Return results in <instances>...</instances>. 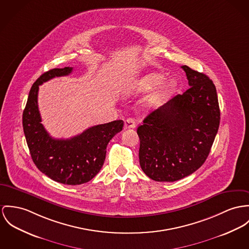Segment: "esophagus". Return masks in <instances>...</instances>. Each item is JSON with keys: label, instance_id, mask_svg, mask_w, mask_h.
Instances as JSON below:
<instances>
[{"label": "esophagus", "instance_id": "1", "mask_svg": "<svg viewBox=\"0 0 249 249\" xmlns=\"http://www.w3.org/2000/svg\"><path fill=\"white\" fill-rule=\"evenodd\" d=\"M124 128L125 129H134V128H135V121H134V119L131 118V117L127 118L125 120V122H124Z\"/></svg>", "mask_w": 249, "mask_h": 249}]
</instances>
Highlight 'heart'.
<instances>
[{
  "label": "heart",
  "instance_id": "obj_1",
  "mask_svg": "<svg viewBox=\"0 0 249 249\" xmlns=\"http://www.w3.org/2000/svg\"><path fill=\"white\" fill-rule=\"evenodd\" d=\"M165 79L166 77L159 73L147 74L143 77L135 79L134 82L127 88L126 95L127 96H135L141 94H146L153 91V89H155L160 85V86L154 93L151 100L152 102H155L159 99H162L169 96L175 90L177 86L176 82L173 79H169L166 81Z\"/></svg>",
  "mask_w": 249,
  "mask_h": 249
}]
</instances>
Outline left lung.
<instances>
[{"label": "left lung", "mask_w": 249, "mask_h": 249, "mask_svg": "<svg viewBox=\"0 0 249 249\" xmlns=\"http://www.w3.org/2000/svg\"><path fill=\"white\" fill-rule=\"evenodd\" d=\"M190 88L152 112L137 128L139 163L157 182H174L206 161L220 125L214 83L203 73L181 66Z\"/></svg>", "instance_id": "8db88e82"}]
</instances>
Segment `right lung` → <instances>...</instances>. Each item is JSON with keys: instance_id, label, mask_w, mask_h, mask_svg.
<instances>
[{"instance_id": "add662e5", "label": "right lung", "mask_w": 249, "mask_h": 249, "mask_svg": "<svg viewBox=\"0 0 249 249\" xmlns=\"http://www.w3.org/2000/svg\"><path fill=\"white\" fill-rule=\"evenodd\" d=\"M73 67L55 68L43 73L32 85L22 114V127L32 160L38 170L64 185H80L93 179L101 170L106 148L122 131L123 120L93 126L69 139L50 136L41 124L38 111V86L56 77L69 75Z\"/></svg>"}]
</instances>
